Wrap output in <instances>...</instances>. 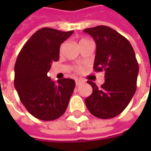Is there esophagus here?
Here are the masks:
<instances>
[{"instance_id": "esophagus-1", "label": "esophagus", "mask_w": 151, "mask_h": 151, "mask_svg": "<svg viewBox=\"0 0 151 151\" xmlns=\"http://www.w3.org/2000/svg\"><path fill=\"white\" fill-rule=\"evenodd\" d=\"M75 82H76V85L77 86H79L80 84H82V82H83V81L82 80H81V79H76L75 80Z\"/></svg>"}]
</instances>
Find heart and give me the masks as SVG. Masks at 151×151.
I'll return each instance as SVG.
<instances>
[{"mask_svg":"<svg viewBox=\"0 0 151 151\" xmlns=\"http://www.w3.org/2000/svg\"><path fill=\"white\" fill-rule=\"evenodd\" d=\"M86 41H88V40H86V39H82V40H79V45H81L82 43H85V42H86ZM65 46V43H62V44L60 45V52H62L63 51H64ZM81 70H82V68L78 67V71L80 72Z\"/></svg>","mask_w":151,"mask_h":151,"instance_id":"1","label":"heart"}]
</instances>
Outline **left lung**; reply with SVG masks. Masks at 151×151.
Wrapping results in <instances>:
<instances>
[{"label": "left lung", "mask_w": 151, "mask_h": 151, "mask_svg": "<svg viewBox=\"0 0 151 151\" xmlns=\"http://www.w3.org/2000/svg\"><path fill=\"white\" fill-rule=\"evenodd\" d=\"M84 32L96 43L94 70L105 71L100 87L87 82L93 91L86 99V106L98 118H113L125 109L136 91L139 67L134 50L126 38L107 26L87 28Z\"/></svg>", "instance_id": "left-lung-1"}]
</instances>
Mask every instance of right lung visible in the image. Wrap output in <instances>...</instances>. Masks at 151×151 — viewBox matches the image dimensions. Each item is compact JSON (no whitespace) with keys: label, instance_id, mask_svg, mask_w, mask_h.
I'll use <instances>...</instances> for the list:
<instances>
[{"label":"right lung","instance_id":"right-lung-1","mask_svg":"<svg viewBox=\"0 0 151 151\" xmlns=\"http://www.w3.org/2000/svg\"><path fill=\"white\" fill-rule=\"evenodd\" d=\"M73 33L41 28L18 54L14 66L15 89L27 110L39 120H56L68 107L74 80L63 78L55 82L47 74L52 63L59 60L60 44Z\"/></svg>","mask_w":151,"mask_h":151}]
</instances>
